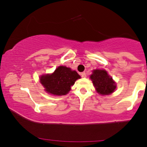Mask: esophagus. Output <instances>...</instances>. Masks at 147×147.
Returning a JSON list of instances; mask_svg holds the SVG:
<instances>
[{
    "mask_svg": "<svg viewBox=\"0 0 147 147\" xmlns=\"http://www.w3.org/2000/svg\"><path fill=\"white\" fill-rule=\"evenodd\" d=\"M81 75H82V77H86V73L85 72H82V73H81Z\"/></svg>",
    "mask_w": 147,
    "mask_h": 147,
    "instance_id": "obj_1",
    "label": "esophagus"
}]
</instances>
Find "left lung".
<instances>
[{
    "label": "left lung",
    "mask_w": 147,
    "mask_h": 147,
    "mask_svg": "<svg viewBox=\"0 0 147 147\" xmlns=\"http://www.w3.org/2000/svg\"><path fill=\"white\" fill-rule=\"evenodd\" d=\"M97 92L101 95H109L112 93L115 89V83L112 77L108 75L107 72L104 70H93L90 75Z\"/></svg>",
    "instance_id": "8db88e82"
}]
</instances>
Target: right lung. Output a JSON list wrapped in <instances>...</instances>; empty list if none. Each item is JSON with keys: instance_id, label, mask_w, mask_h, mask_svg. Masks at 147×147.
<instances>
[{"instance_id": "1", "label": "right lung", "mask_w": 147, "mask_h": 147, "mask_svg": "<svg viewBox=\"0 0 147 147\" xmlns=\"http://www.w3.org/2000/svg\"><path fill=\"white\" fill-rule=\"evenodd\" d=\"M80 78L77 72L65 66L58 67L52 75H42L41 83L45 91L55 95H65L74 85L75 81Z\"/></svg>"}]
</instances>
